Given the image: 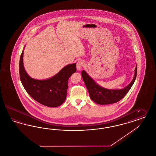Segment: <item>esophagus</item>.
<instances>
[{"mask_svg": "<svg viewBox=\"0 0 156 156\" xmlns=\"http://www.w3.org/2000/svg\"><path fill=\"white\" fill-rule=\"evenodd\" d=\"M84 65V62L83 61H77V64H76V68H77V70L78 71L80 70L82 66Z\"/></svg>", "mask_w": 156, "mask_h": 156, "instance_id": "34e87169", "label": "esophagus"}]
</instances>
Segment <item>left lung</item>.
I'll list each match as a JSON object with an SVG mask.
<instances>
[{"label": "left lung", "mask_w": 156, "mask_h": 156, "mask_svg": "<svg viewBox=\"0 0 156 156\" xmlns=\"http://www.w3.org/2000/svg\"><path fill=\"white\" fill-rule=\"evenodd\" d=\"M137 74V65L135 69L133 80L122 89L110 90L99 86L94 79L87 73L85 70L81 72V76L86 84L90 98L96 104L108 105L114 104L120 101L127 94L133 86Z\"/></svg>", "instance_id": "8db88e82"}]
</instances>
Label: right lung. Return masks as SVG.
<instances>
[{
    "label": "right lung",
    "instance_id": "right-lung-1",
    "mask_svg": "<svg viewBox=\"0 0 156 156\" xmlns=\"http://www.w3.org/2000/svg\"><path fill=\"white\" fill-rule=\"evenodd\" d=\"M25 46H24V48ZM23 50L20 59V77L24 88L35 101L44 106L55 108L63 104L66 98L68 82L76 71V64H69L52 77L37 80L30 77L24 68Z\"/></svg>",
    "mask_w": 156,
    "mask_h": 156
}]
</instances>
